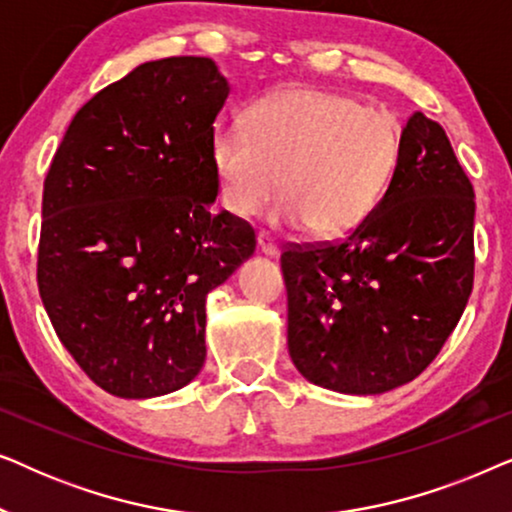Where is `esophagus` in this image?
<instances>
[{"instance_id":"esophagus-1","label":"esophagus","mask_w":512,"mask_h":512,"mask_svg":"<svg viewBox=\"0 0 512 512\" xmlns=\"http://www.w3.org/2000/svg\"><path fill=\"white\" fill-rule=\"evenodd\" d=\"M256 242H258V249H261V254H265V256H277L279 254V247H277L275 240H272L270 235L258 233L256 235Z\"/></svg>"}]
</instances>
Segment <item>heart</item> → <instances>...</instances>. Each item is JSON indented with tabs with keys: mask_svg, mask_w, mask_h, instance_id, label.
<instances>
[{
	"mask_svg": "<svg viewBox=\"0 0 512 512\" xmlns=\"http://www.w3.org/2000/svg\"><path fill=\"white\" fill-rule=\"evenodd\" d=\"M401 156V123L384 109L321 88H284L249 104L240 128H216L209 163L221 207L254 216L277 186L270 221L317 237L354 230Z\"/></svg>",
	"mask_w": 512,
	"mask_h": 512,
	"instance_id": "1",
	"label": "heart"
}]
</instances>
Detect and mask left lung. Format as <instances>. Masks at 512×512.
I'll use <instances>...</instances> for the list:
<instances>
[{"mask_svg": "<svg viewBox=\"0 0 512 512\" xmlns=\"http://www.w3.org/2000/svg\"><path fill=\"white\" fill-rule=\"evenodd\" d=\"M473 216V186L450 139L415 111L373 212L338 242L282 254L286 338L300 375L356 396L415 380L471 296Z\"/></svg>", "mask_w": 512, "mask_h": 512, "instance_id": "left-lung-1", "label": "left lung"}]
</instances>
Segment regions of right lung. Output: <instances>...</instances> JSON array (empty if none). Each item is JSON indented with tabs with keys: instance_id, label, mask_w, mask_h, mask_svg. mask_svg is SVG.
<instances>
[{
	"instance_id": "add662e5",
	"label": "right lung",
	"mask_w": 512,
	"mask_h": 512,
	"mask_svg": "<svg viewBox=\"0 0 512 512\" xmlns=\"http://www.w3.org/2000/svg\"><path fill=\"white\" fill-rule=\"evenodd\" d=\"M228 93L209 58L144 62L76 111L48 167L41 303L114 396H165L200 373L207 293L256 249L247 221L214 212L209 139Z\"/></svg>"
}]
</instances>
